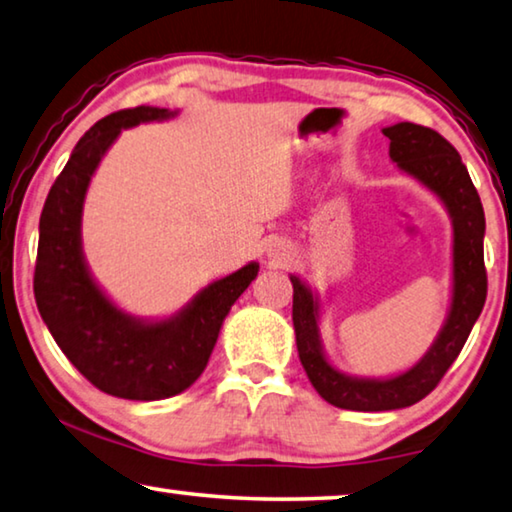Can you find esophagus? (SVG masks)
Returning <instances> with one entry per match:
<instances>
[{"label":"esophagus","instance_id":"1","mask_svg":"<svg viewBox=\"0 0 512 512\" xmlns=\"http://www.w3.org/2000/svg\"><path fill=\"white\" fill-rule=\"evenodd\" d=\"M281 251H284V249H281L279 244H274V249H270V256H272V258H279Z\"/></svg>","mask_w":512,"mask_h":512}]
</instances>
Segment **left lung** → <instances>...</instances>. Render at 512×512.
<instances>
[{"label":"left lung","mask_w":512,"mask_h":512,"mask_svg":"<svg viewBox=\"0 0 512 512\" xmlns=\"http://www.w3.org/2000/svg\"><path fill=\"white\" fill-rule=\"evenodd\" d=\"M383 136L390 138V159L397 168L432 191L450 214L453 298L446 323L416 365L390 379H362L339 372L328 360L318 330L321 305L316 293H311L298 274H291L293 328L302 367L325 402L348 411L404 409L427 397L462 351L487 298L483 258L485 212L462 157L441 133L413 122L385 127Z\"/></svg>","instance_id":"8db88e82"}]
</instances>
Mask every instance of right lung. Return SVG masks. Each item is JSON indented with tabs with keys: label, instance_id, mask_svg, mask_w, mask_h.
<instances>
[{
	"label": "right lung",
	"instance_id": "right-lung-1",
	"mask_svg": "<svg viewBox=\"0 0 512 512\" xmlns=\"http://www.w3.org/2000/svg\"><path fill=\"white\" fill-rule=\"evenodd\" d=\"M175 115L177 110L138 106L96 122L73 147L39 221L34 298L43 323L87 381L136 402L180 395L203 374L224 318L258 274V263L251 261L207 284L177 314L147 321L117 307L87 268L80 224L103 154L122 129Z\"/></svg>",
	"mask_w": 512,
	"mask_h": 512
}]
</instances>
